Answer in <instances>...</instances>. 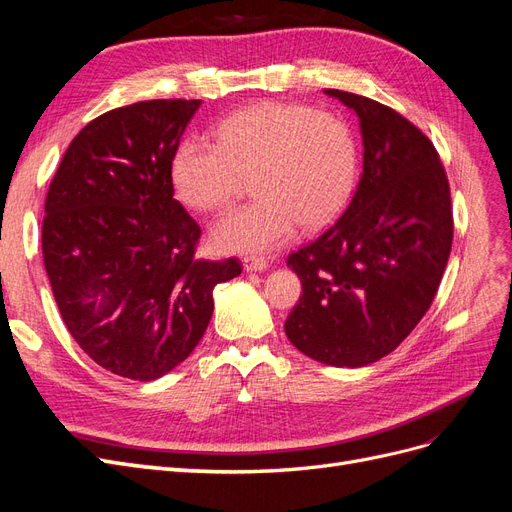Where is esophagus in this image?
Instances as JSON below:
<instances>
[{"instance_id":"obj_1","label":"esophagus","mask_w":512,"mask_h":512,"mask_svg":"<svg viewBox=\"0 0 512 512\" xmlns=\"http://www.w3.org/2000/svg\"><path fill=\"white\" fill-rule=\"evenodd\" d=\"M243 267H245V271H250V273H262V271H267L269 262L265 258L250 256V258H243Z\"/></svg>"}]
</instances>
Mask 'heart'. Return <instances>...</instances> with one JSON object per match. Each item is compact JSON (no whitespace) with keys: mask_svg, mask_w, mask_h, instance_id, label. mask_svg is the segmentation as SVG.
Listing matches in <instances>:
<instances>
[{"mask_svg":"<svg viewBox=\"0 0 512 512\" xmlns=\"http://www.w3.org/2000/svg\"><path fill=\"white\" fill-rule=\"evenodd\" d=\"M359 153L344 119L303 104L258 102L215 128V143L183 138L170 158V185L185 207H224L252 175L256 198L211 226L224 254H265L290 239L297 224L333 222L356 183Z\"/></svg>","mask_w":512,"mask_h":512,"instance_id":"obj_1","label":"heart"}]
</instances>
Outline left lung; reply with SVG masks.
Segmentation results:
<instances>
[{"label": "left lung", "instance_id": "obj_1", "mask_svg": "<svg viewBox=\"0 0 512 512\" xmlns=\"http://www.w3.org/2000/svg\"><path fill=\"white\" fill-rule=\"evenodd\" d=\"M324 94L359 117L363 173L342 218L288 256L303 294L284 329L309 359L363 367L404 342L436 297L453 243L451 190L406 117L350 91Z\"/></svg>", "mask_w": 512, "mask_h": 512}]
</instances>
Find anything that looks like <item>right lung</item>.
Wrapping results in <instances>:
<instances>
[{
    "mask_svg": "<svg viewBox=\"0 0 512 512\" xmlns=\"http://www.w3.org/2000/svg\"><path fill=\"white\" fill-rule=\"evenodd\" d=\"M200 100L115 108L74 136L46 194L42 254L70 335L100 367L158 380L205 335L213 288L239 260H194L200 228L170 158Z\"/></svg>",
    "mask_w": 512,
    "mask_h": 512,
    "instance_id": "obj_1",
    "label": "right lung"
}]
</instances>
